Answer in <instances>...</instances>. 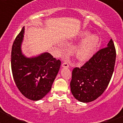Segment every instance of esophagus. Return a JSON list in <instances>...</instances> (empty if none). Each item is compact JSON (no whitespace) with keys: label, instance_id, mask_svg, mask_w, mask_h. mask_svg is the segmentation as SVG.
I'll return each instance as SVG.
<instances>
[{"label":"esophagus","instance_id":"1","mask_svg":"<svg viewBox=\"0 0 123 123\" xmlns=\"http://www.w3.org/2000/svg\"><path fill=\"white\" fill-rule=\"evenodd\" d=\"M62 67L63 68H68L69 67V64L68 62H65L63 63L62 65Z\"/></svg>","mask_w":123,"mask_h":123}]
</instances>
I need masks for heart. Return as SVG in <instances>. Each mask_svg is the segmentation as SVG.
<instances>
[{"instance_id":"b5f03b06","label":"heart","mask_w":123,"mask_h":123,"mask_svg":"<svg viewBox=\"0 0 123 123\" xmlns=\"http://www.w3.org/2000/svg\"><path fill=\"white\" fill-rule=\"evenodd\" d=\"M89 34L87 31H83L81 32L80 37H84L80 43L75 49V55L78 60L84 61L89 59L94 54V51L98 47L99 44V38L94 34Z\"/></svg>"}]
</instances>
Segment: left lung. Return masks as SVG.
<instances>
[{
    "instance_id": "left-lung-1",
    "label": "left lung",
    "mask_w": 123,
    "mask_h": 123,
    "mask_svg": "<svg viewBox=\"0 0 123 123\" xmlns=\"http://www.w3.org/2000/svg\"><path fill=\"white\" fill-rule=\"evenodd\" d=\"M116 55L113 41L111 39L107 47L97 52L81 68H74L70 87L76 99L87 103L104 93L112 76Z\"/></svg>"
}]
</instances>
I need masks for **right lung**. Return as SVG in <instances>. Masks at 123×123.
Segmentation results:
<instances>
[{"label": "right lung", "instance_id": "obj_1", "mask_svg": "<svg viewBox=\"0 0 123 123\" xmlns=\"http://www.w3.org/2000/svg\"><path fill=\"white\" fill-rule=\"evenodd\" d=\"M24 33L23 27L15 38L12 48L13 77L17 87L25 97L31 100H39L50 91L61 62L47 52L35 57H26L21 49Z\"/></svg>", "mask_w": 123, "mask_h": 123}]
</instances>
